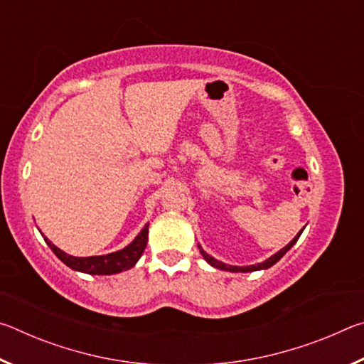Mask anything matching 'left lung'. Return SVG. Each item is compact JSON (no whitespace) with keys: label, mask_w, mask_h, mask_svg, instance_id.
<instances>
[{"label":"left lung","mask_w":364,"mask_h":364,"mask_svg":"<svg viewBox=\"0 0 364 364\" xmlns=\"http://www.w3.org/2000/svg\"><path fill=\"white\" fill-rule=\"evenodd\" d=\"M305 228H301V230L297 232V236H295L291 242H289L286 247H282L281 250L276 252V254L271 255L269 258H267V260L262 262V263H255V264H247V267H236V264H228V263H223L217 260V258H213L212 255H208L207 252L200 247V244H197V247H199L202 257H204V260L210 264V267L213 268H218V269H223V271H230V273H252V271H262V269H268L269 267H273V264L276 262H279L282 257H284L289 250H291L292 245L299 241L300 234L301 231H304Z\"/></svg>","instance_id":"left-lung-1"}]
</instances>
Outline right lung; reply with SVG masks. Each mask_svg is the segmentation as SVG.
Segmentation results:
<instances>
[{
	"label": "right lung",
	"instance_id": "add662e5",
	"mask_svg": "<svg viewBox=\"0 0 364 364\" xmlns=\"http://www.w3.org/2000/svg\"><path fill=\"white\" fill-rule=\"evenodd\" d=\"M147 232H149V223H146L143 230L138 232V236L123 249L117 252H110V254H106V255H91V257H75V255L65 254L64 250H60L58 245H54L48 237H45V234L43 232L41 236L45 237V242L49 245V249H51L59 260L64 264H67L69 268L86 274H117V273H122V271L130 269L136 264V262L139 260L141 255H143V252L147 245Z\"/></svg>",
	"mask_w": 364,
	"mask_h": 364
}]
</instances>
